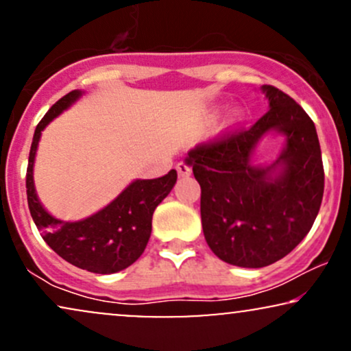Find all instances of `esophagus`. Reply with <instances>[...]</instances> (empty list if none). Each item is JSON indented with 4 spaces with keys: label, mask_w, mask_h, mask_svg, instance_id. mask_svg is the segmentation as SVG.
Here are the masks:
<instances>
[{
    "label": "esophagus",
    "mask_w": 351,
    "mask_h": 351,
    "mask_svg": "<svg viewBox=\"0 0 351 351\" xmlns=\"http://www.w3.org/2000/svg\"><path fill=\"white\" fill-rule=\"evenodd\" d=\"M176 169H177V172H179V176H182V177H187V176L192 174V167H190L189 164L184 162V161L177 162Z\"/></svg>",
    "instance_id": "34e87169"
}]
</instances>
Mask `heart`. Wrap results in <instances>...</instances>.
<instances>
[{"instance_id": "b5f03b06", "label": "heart", "mask_w": 351, "mask_h": 351, "mask_svg": "<svg viewBox=\"0 0 351 351\" xmlns=\"http://www.w3.org/2000/svg\"><path fill=\"white\" fill-rule=\"evenodd\" d=\"M237 115H239V114H237V112H234V115H232V117H234V120L237 119Z\"/></svg>"}]
</instances>
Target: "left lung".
I'll return each instance as SVG.
<instances>
[{
	"instance_id": "8db88e82",
	"label": "left lung",
	"mask_w": 351,
	"mask_h": 351,
	"mask_svg": "<svg viewBox=\"0 0 351 351\" xmlns=\"http://www.w3.org/2000/svg\"><path fill=\"white\" fill-rule=\"evenodd\" d=\"M270 110L247 130L202 143L187 156L202 187L206 244L216 257L261 268L288 255L313 228L324 195L321 145L314 122L283 90L262 86ZM270 131L287 140L279 159L257 168L250 158Z\"/></svg>"
}]
</instances>
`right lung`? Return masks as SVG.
Here are the masks:
<instances>
[{
    "label": "right lung",
    "mask_w": 351,
    "mask_h": 351,
    "mask_svg": "<svg viewBox=\"0 0 351 351\" xmlns=\"http://www.w3.org/2000/svg\"><path fill=\"white\" fill-rule=\"evenodd\" d=\"M83 96L71 90L43 115L34 133L29 153L27 203L30 216L43 241L71 265L93 274L109 275L123 270L140 258L151 236V219L156 206L169 195L177 180L172 169L158 179H136L106 208L81 221H62L51 216L38 202L34 187V161L43 128Z\"/></svg>",
    "instance_id": "1"
}]
</instances>
